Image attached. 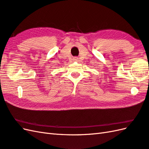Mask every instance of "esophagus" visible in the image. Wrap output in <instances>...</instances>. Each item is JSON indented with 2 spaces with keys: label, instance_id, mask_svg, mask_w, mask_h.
<instances>
[{
  "label": "esophagus",
  "instance_id": "34e87169",
  "mask_svg": "<svg viewBox=\"0 0 149 149\" xmlns=\"http://www.w3.org/2000/svg\"><path fill=\"white\" fill-rule=\"evenodd\" d=\"M73 60H74V61H77L79 59H78L77 57H74V58H73Z\"/></svg>",
  "mask_w": 149,
  "mask_h": 149
}]
</instances>
